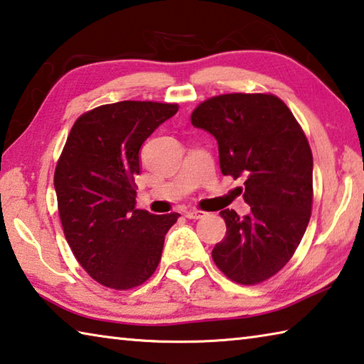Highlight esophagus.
<instances>
[{
  "label": "esophagus",
  "mask_w": 364,
  "mask_h": 364,
  "mask_svg": "<svg viewBox=\"0 0 364 364\" xmlns=\"http://www.w3.org/2000/svg\"><path fill=\"white\" fill-rule=\"evenodd\" d=\"M184 215H186V218H189V220H199V218H204L205 217V212L188 210V212H184Z\"/></svg>",
  "instance_id": "1"
}]
</instances>
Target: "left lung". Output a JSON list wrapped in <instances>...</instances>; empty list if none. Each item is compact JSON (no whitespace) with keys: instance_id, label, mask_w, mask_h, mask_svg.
I'll list each match as a JSON object with an SVG mask.
<instances>
[{"instance_id":"1","label":"left lung","mask_w":364,"mask_h":364,"mask_svg":"<svg viewBox=\"0 0 364 364\" xmlns=\"http://www.w3.org/2000/svg\"><path fill=\"white\" fill-rule=\"evenodd\" d=\"M191 123L218 143L220 168L244 178L245 217L225 208L226 236L212 250L231 281L258 284L291 260L311 217L313 156L304 130L278 96L231 93L194 109Z\"/></svg>"}]
</instances>
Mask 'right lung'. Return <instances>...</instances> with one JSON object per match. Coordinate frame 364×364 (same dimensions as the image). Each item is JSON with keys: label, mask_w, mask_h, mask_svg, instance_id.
<instances>
[{"label": "right lung", "mask_w": 364, "mask_h": 364, "mask_svg": "<svg viewBox=\"0 0 364 364\" xmlns=\"http://www.w3.org/2000/svg\"><path fill=\"white\" fill-rule=\"evenodd\" d=\"M178 104L122 101L78 117L54 171L60 223L83 269L127 291L154 274L165 234L180 213L136 208L139 149Z\"/></svg>", "instance_id": "right-lung-1"}]
</instances>
